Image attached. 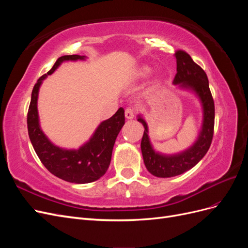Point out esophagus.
<instances>
[{
    "mask_svg": "<svg viewBox=\"0 0 248 248\" xmlns=\"http://www.w3.org/2000/svg\"><path fill=\"white\" fill-rule=\"evenodd\" d=\"M134 115H136V111H134L133 108H127L125 109V117H126V119L131 120V119L134 118Z\"/></svg>",
    "mask_w": 248,
    "mask_h": 248,
    "instance_id": "34e87169",
    "label": "esophagus"
}]
</instances>
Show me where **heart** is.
Returning a JSON list of instances; mask_svg holds the SVG:
<instances>
[{
  "label": "heart",
  "mask_w": 248,
  "mask_h": 248,
  "mask_svg": "<svg viewBox=\"0 0 248 248\" xmlns=\"http://www.w3.org/2000/svg\"><path fill=\"white\" fill-rule=\"evenodd\" d=\"M150 72H151V69H150L149 67H147V66H144V67H141V69L140 70L139 76L140 78H146V77L149 76Z\"/></svg>",
  "instance_id": "heart-1"
}]
</instances>
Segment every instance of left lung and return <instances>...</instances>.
<instances>
[{
  "label": "left lung",
  "mask_w": 248,
  "mask_h": 248,
  "mask_svg": "<svg viewBox=\"0 0 248 248\" xmlns=\"http://www.w3.org/2000/svg\"><path fill=\"white\" fill-rule=\"evenodd\" d=\"M175 57L177 73L172 84L197 95L202 108V123L199 137L191 147L177 154L166 155L153 149L149 139L148 125L144 118L139 115L138 121L145 128L140 142L142 158L149 172L159 178L175 177L192 169L208 152L214 131V101L206 72L184 50H177Z\"/></svg>",
  "instance_id": "left-lung-1"
}]
</instances>
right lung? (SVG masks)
Instances as JSON below:
<instances>
[{"label": "right lung", "mask_w": 248, "mask_h": 248, "mask_svg": "<svg viewBox=\"0 0 248 248\" xmlns=\"http://www.w3.org/2000/svg\"><path fill=\"white\" fill-rule=\"evenodd\" d=\"M85 59V56L70 55L60 57L57 60L52 68L35 84L27 119L30 140L43 166L56 177L76 184L94 182L106 174L110 163L116 139L125 124L124 109L120 108L114 116L101 122L93 136L78 150L56 146L42 131L37 108L42 81L54 73L63 62Z\"/></svg>", "instance_id": "right-lung-1"}]
</instances>
